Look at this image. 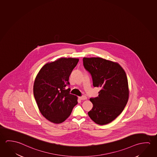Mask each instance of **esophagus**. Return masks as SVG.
<instances>
[{
  "label": "esophagus",
  "instance_id": "obj_1",
  "mask_svg": "<svg viewBox=\"0 0 157 157\" xmlns=\"http://www.w3.org/2000/svg\"><path fill=\"white\" fill-rule=\"evenodd\" d=\"M78 98L80 99V100H86L87 99V98L86 97V96H82V97H78Z\"/></svg>",
  "mask_w": 157,
  "mask_h": 157
}]
</instances>
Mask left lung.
I'll use <instances>...</instances> for the list:
<instances>
[{
  "label": "left lung",
  "instance_id": "left-lung-1",
  "mask_svg": "<svg viewBox=\"0 0 157 157\" xmlns=\"http://www.w3.org/2000/svg\"><path fill=\"white\" fill-rule=\"evenodd\" d=\"M83 63L92 76L93 86L101 89L98 97L90 99L93 107L88 114L98 124H106L115 120L127 105V75L118 63L101 58H83Z\"/></svg>",
  "mask_w": 157,
  "mask_h": 157
}]
</instances>
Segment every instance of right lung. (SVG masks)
<instances>
[{
  "label": "right lung",
  "instance_id": "obj_1",
  "mask_svg": "<svg viewBox=\"0 0 157 157\" xmlns=\"http://www.w3.org/2000/svg\"><path fill=\"white\" fill-rule=\"evenodd\" d=\"M79 59L60 58L44 65L38 72L33 86L37 106L50 122L61 123L69 117L77 104V97L70 94L69 78Z\"/></svg>",
  "mask_w": 157,
  "mask_h": 157
}]
</instances>
